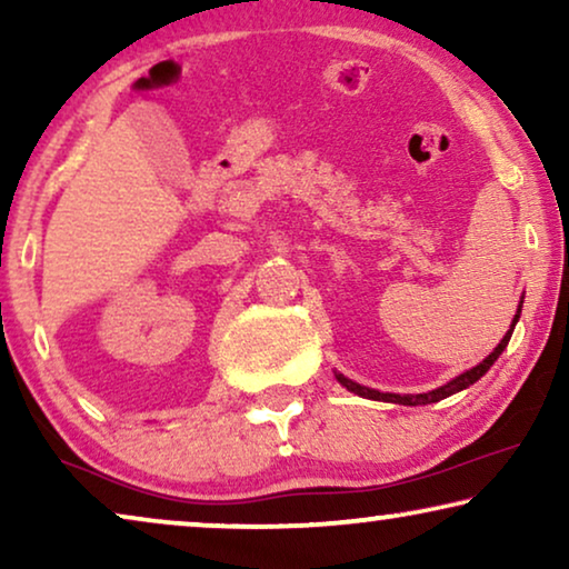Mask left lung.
Segmentation results:
<instances>
[{
	"label": "left lung",
	"instance_id": "obj_1",
	"mask_svg": "<svg viewBox=\"0 0 569 569\" xmlns=\"http://www.w3.org/2000/svg\"><path fill=\"white\" fill-rule=\"evenodd\" d=\"M518 318H520V306H518V313H516V318H512V326H510V331L505 333L502 341H500V345L495 347V352L489 355L487 360H481V362L477 365V368L466 370L463 376L453 378V380H450V383H446V386L435 388V391H430V393H417V396H411V393H407V396H401V393H380V391H372V388H365V386H360V383H355V380L345 378V376H341V372H337V380H339L341 386L347 388V391H352V393H357V396H362V399H372V401H391V403H403V407H422V403H435V401L446 399V396H453V393H458V391H463V388H469L471 383H477V380H479L481 376H485V372H487L489 368H492L497 357L502 355V349L508 347V341H510V337H512V329H516Z\"/></svg>",
	"mask_w": 569,
	"mask_h": 569
}]
</instances>
